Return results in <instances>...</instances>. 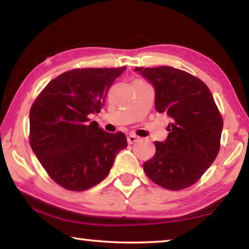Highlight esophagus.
Wrapping results in <instances>:
<instances>
[{"label": "esophagus", "mask_w": 249, "mask_h": 249, "mask_svg": "<svg viewBox=\"0 0 249 249\" xmlns=\"http://www.w3.org/2000/svg\"><path fill=\"white\" fill-rule=\"evenodd\" d=\"M138 141H139V137H137V136H136V135H129L128 137H127V142H128L129 145L134 144V142H138Z\"/></svg>", "instance_id": "34e87169"}]
</instances>
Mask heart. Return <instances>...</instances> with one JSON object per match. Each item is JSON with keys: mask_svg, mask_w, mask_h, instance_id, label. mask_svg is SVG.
<instances>
[{"mask_svg": "<svg viewBox=\"0 0 249 249\" xmlns=\"http://www.w3.org/2000/svg\"><path fill=\"white\" fill-rule=\"evenodd\" d=\"M136 81H138V80H136Z\"/></svg>", "mask_w": 249, "mask_h": 249, "instance_id": "obj_1", "label": "heart"}]
</instances>
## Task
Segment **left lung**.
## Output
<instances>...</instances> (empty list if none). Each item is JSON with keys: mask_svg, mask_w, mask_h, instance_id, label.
<instances>
[{"mask_svg": "<svg viewBox=\"0 0 249 249\" xmlns=\"http://www.w3.org/2000/svg\"><path fill=\"white\" fill-rule=\"evenodd\" d=\"M155 88V108L171 119L169 135L155 142L156 152L144 171L170 190L192 186L210 168L220 149L223 120L209 87L172 67L135 68Z\"/></svg>", "mask_w": 249, "mask_h": 249, "instance_id": "8db88e82", "label": "left lung"}]
</instances>
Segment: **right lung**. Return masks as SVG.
<instances>
[{
	"instance_id": "obj_1",
	"label": "right lung",
	"mask_w": 249,
	"mask_h": 249,
	"mask_svg": "<svg viewBox=\"0 0 249 249\" xmlns=\"http://www.w3.org/2000/svg\"><path fill=\"white\" fill-rule=\"evenodd\" d=\"M121 68L67 71L51 80L29 113V142L49 176L63 188L83 192L107 178L127 147L122 132L110 134L89 117L100 113Z\"/></svg>"
}]
</instances>
